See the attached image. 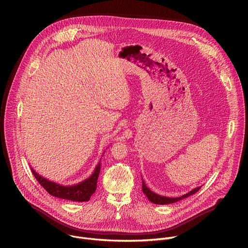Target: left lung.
Returning a JSON list of instances; mask_svg holds the SVG:
<instances>
[{"instance_id": "left-lung-1", "label": "left lung", "mask_w": 248, "mask_h": 248, "mask_svg": "<svg viewBox=\"0 0 248 248\" xmlns=\"http://www.w3.org/2000/svg\"><path fill=\"white\" fill-rule=\"evenodd\" d=\"M31 171L33 175L35 176V179L37 180V182L53 196L62 198V199H67V200H73V201H78V202H84L88 201L91 197V195L95 192L96 186H97V180H98V175L100 172V163H98L94 172L90 176L89 179L81 182L80 184H78L76 186H62L57 183L51 182L48 179L44 178L41 174L36 172L31 166H30ZM142 190L144 194L148 197L149 200H154L153 192L145 186L143 183L142 185Z\"/></svg>"}]
</instances>
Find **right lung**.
Masks as SVG:
<instances>
[{"label": "right lung", "mask_w": 248, "mask_h": 248, "mask_svg": "<svg viewBox=\"0 0 248 248\" xmlns=\"http://www.w3.org/2000/svg\"><path fill=\"white\" fill-rule=\"evenodd\" d=\"M198 189H199V188H195V189H193L192 191H190V192H188V193H186V194H185V195H183V196H181V197H176V198L162 197V196H159V195L153 193V196H154L155 199L152 200V202L155 203V204H170V203H173V202H178V201H180V200H182V199H184V198H186V197H187V196H190V195L194 194L195 192L198 191Z\"/></svg>", "instance_id": "1"}]
</instances>
